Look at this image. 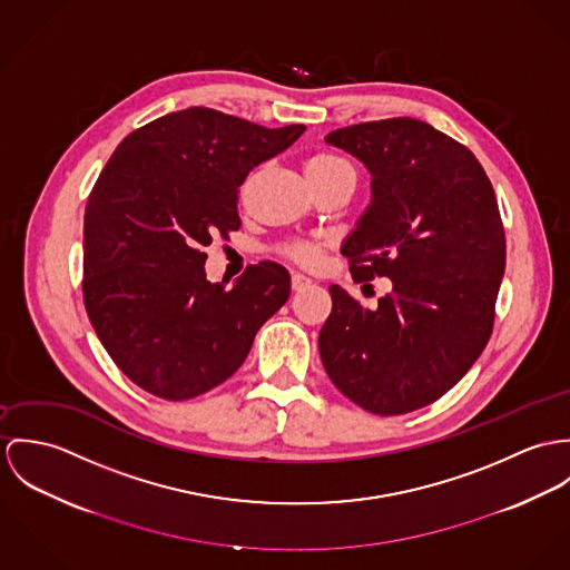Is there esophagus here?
I'll return each mask as SVG.
<instances>
[{"label": "esophagus", "instance_id": "34e87169", "mask_svg": "<svg viewBox=\"0 0 570 570\" xmlns=\"http://www.w3.org/2000/svg\"><path fill=\"white\" fill-rule=\"evenodd\" d=\"M291 286H293V291H304L306 286H311V279L302 273H293L291 275Z\"/></svg>", "mask_w": 570, "mask_h": 570}]
</instances>
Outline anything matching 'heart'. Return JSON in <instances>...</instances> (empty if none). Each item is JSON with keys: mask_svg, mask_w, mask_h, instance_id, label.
Here are the masks:
<instances>
[{"mask_svg": "<svg viewBox=\"0 0 570 570\" xmlns=\"http://www.w3.org/2000/svg\"><path fill=\"white\" fill-rule=\"evenodd\" d=\"M343 166H350L345 159L336 157V155H330V153H318L313 159H308V166H306V173H332L336 168H343ZM282 254L288 255L291 259L299 262V264H315L318 259V249L311 243H288L282 247Z\"/></svg>", "mask_w": 570, "mask_h": 570, "instance_id": "heart-1", "label": "heart"}]
</instances>
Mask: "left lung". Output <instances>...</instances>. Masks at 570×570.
I'll return each instance as SVG.
<instances>
[{"mask_svg":"<svg viewBox=\"0 0 570 570\" xmlns=\"http://www.w3.org/2000/svg\"><path fill=\"white\" fill-rule=\"evenodd\" d=\"M325 141L372 175V203L343 245L354 282L389 277L376 311L330 286L318 332L334 386L376 415L440 400L485 350L505 273V229L479 159L442 130L389 118Z\"/></svg>","mask_w":570,"mask_h":570,"instance_id":"8db88e82","label":"left lung"}]
</instances>
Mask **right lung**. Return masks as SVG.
Returning <instances> with one entry per match:
<instances>
[{"label": "right lung", "instance_id": "1", "mask_svg": "<svg viewBox=\"0 0 570 570\" xmlns=\"http://www.w3.org/2000/svg\"><path fill=\"white\" fill-rule=\"evenodd\" d=\"M304 130L190 107L132 130L107 161L85 209L82 299L144 391L179 402L218 386L286 304L284 266L259 262L225 288L207 282L200 249L240 229L238 188Z\"/></svg>", "mask_w": 570, "mask_h": 570}]
</instances>
